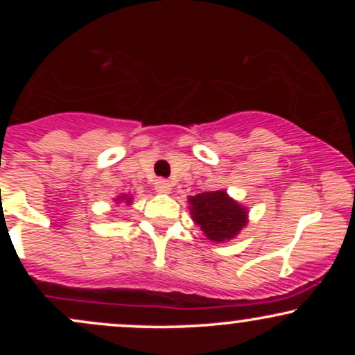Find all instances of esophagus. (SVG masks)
<instances>
[{
    "mask_svg": "<svg viewBox=\"0 0 355 355\" xmlns=\"http://www.w3.org/2000/svg\"><path fill=\"white\" fill-rule=\"evenodd\" d=\"M155 190H157L158 193H170V190H172V183L165 180V178H158V180L155 182Z\"/></svg>",
    "mask_w": 355,
    "mask_h": 355,
    "instance_id": "1",
    "label": "esophagus"
}]
</instances>
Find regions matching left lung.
<instances>
[{
    "mask_svg": "<svg viewBox=\"0 0 355 355\" xmlns=\"http://www.w3.org/2000/svg\"><path fill=\"white\" fill-rule=\"evenodd\" d=\"M190 214L209 240L225 242L239 235L247 225V209L227 195V191H203L189 197Z\"/></svg>",
    "mask_w": 355,
    "mask_h": 355,
    "instance_id": "obj_1",
    "label": "left lung"
}]
</instances>
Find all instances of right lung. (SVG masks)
Masks as SVG:
<instances>
[{
    "mask_svg": "<svg viewBox=\"0 0 355 355\" xmlns=\"http://www.w3.org/2000/svg\"><path fill=\"white\" fill-rule=\"evenodd\" d=\"M126 202V203H132V197H130L128 193H123V195H120V197H116V202Z\"/></svg>",
    "mask_w": 355,
    "mask_h": 355,
    "instance_id": "1",
    "label": "right lung"
}]
</instances>
